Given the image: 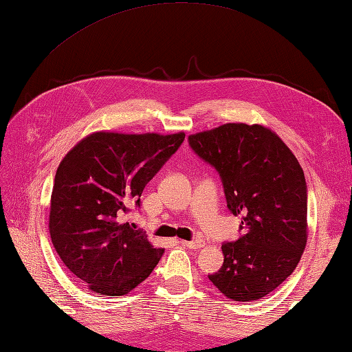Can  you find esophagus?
I'll use <instances>...</instances> for the list:
<instances>
[{
	"instance_id": "34e87169",
	"label": "esophagus",
	"mask_w": 352,
	"mask_h": 352,
	"mask_svg": "<svg viewBox=\"0 0 352 352\" xmlns=\"http://www.w3.org/2000/svg\"><path fill=\"white\" fill-rule=\"evenodd\" d=\"M183 244H184L186 247H188V248H192V250H197V248H202V247H205V241H202V239H196V241H184Z\"/></svg>"
}]
</instances>
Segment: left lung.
<instances>
[{
	"instance_id": "8db88e82",
	"label": "left lung",
	"mask_w": 352,
	"mask_h": 352,
	"mask_svg": "<svg viewBox=\"0 0 352 352\" xmlns=\"http://www.w3.org/2000/svg\"><path fill=\"white\" fill-rule=\"evenodd\" d=\"M197 156L219 170L242 236L224 242L210 281L230 300L262 299L293 274L308 241V195L293 151L263 124L224 123L188 135Z\"/></svg>"
}]
</instances>
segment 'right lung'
Instances as JSON below:
<instances>
[{
	"instance_id": "obj_1",
	"label": "right lung",
	"mask_w": 352,
	"mask_h": 352,
	"mask_svg": "<svg viewBox=\"0 0 352 352\" xmlns=\"http://www.w3.org/2000/svg\"><path fill=\"white\" fill-rule=\"evenodd\" d=\"M184 137L98 131L60 160L50 197L52 244L90 292L128 294L159 263L165 250L151 245L123 215L140 205L144 187Z\"/></svg>"
}]
</instances>
